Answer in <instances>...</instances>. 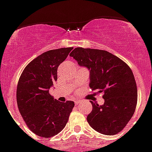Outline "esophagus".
Returning a JSON list of instances; mask_svg holds the SVG:
<instances>
[{
	"mask_svg": "<svg viewBox=\"0 0 152 152\" xmlns=\"http://www.w3.org/2000/svg\"><path fill=\"white\" fill-rule=\"evenodd\" d=\"M80 102H81V101H80V100H76V101H75V104H76V105H78V104H80Z\"/></svg>",
	"mask_w": 152,
	"mask_h": 152,
	"instance_id": "34e87169",
	"label": "esophagus"
}]
</instances>
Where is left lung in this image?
I'll return each instance as SVG.
<instances>
[{
    "mask_svg": "<svg viewBox=\"0 0 152 152\" xmlns=\"http://www.w3.org/2000/svg\"><path fill=\"white\" fill-rule=\"evenodd\" d=\"M69 56L89 69L92 90L104 93L102 105L91 101L92 110L87 116L88 123L105 135L120 132L134 115L138 100L131 68L118 56L102 50L76 47Z\"/></svg>",
    "mask_w": 152,
    "mask_h": 152,
    "instance_id": "1",
    "label": "left lung"
}]
</instances>
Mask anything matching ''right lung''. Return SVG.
I'll use <instances>...</instances> for the list:
<instances>
[{
    "label": "right lung",
    "instance_id": "add662e5",
    "mask_svg": "<svg viewBox=\"0 0 152 152\" xmlns=\"http://www.w3.org/2000/svg\"><path fill=\"white\" fill-rule=\"evenodd\" d=\"M72 47L43 53L25 67L17 86L19 112L34 134L51 138L64 129L74 102L53 99L49 89L57 80V69Z\"/></svg>",
    "mask_w": 152,
    "mask_h": 152
}]
</instances>
